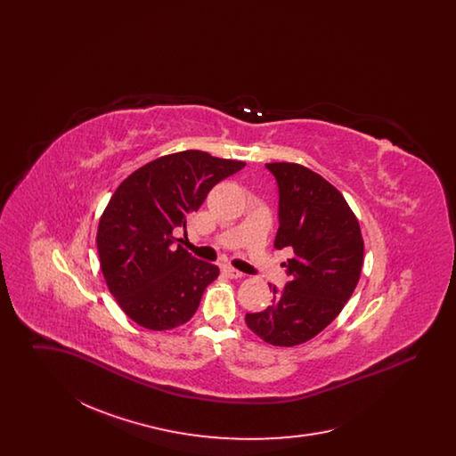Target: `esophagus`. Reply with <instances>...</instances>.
Returning a JSON list of instances; mask_svg holds the SVG:
<instances>
[{"mask_svg": "<svg viewBox=\"0 0 456 456\" xmlns=\"http://www.w3.org/2000/svg\"><path fill=\"white\" fill-rule=\"evenodd\" d=\"M222 272H224V275H227L229 279H242V277H244L242 272H239V270L229 266V265H224V266H222Z\"/></svg>", "mask_w": 456, "mask_h": 456, "instance_id": "esophagus-1", "label": "esophagus"}]
</instances>
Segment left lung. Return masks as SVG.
Masks as SVG:
<instances>
[{
  "label": "left lung",
  "instance_id": "1",
  "mask_svg": "<svg viewBox=\"0 0 456 456\" xmlns=\"http://www.w3.org/2000/svg\"><path fill=\"white\" fill-rule=\"evenodd\" d=\"M279 188L275 248H290L289 282L273 289L265 311L248 313L246 325L277 347L299 346L325 330L359 282L364 240L346 198L320 174L290 162L265 164Z\"/></svg>",
  "mask_w": 456,
  "mask_h": 456
}]
</instances>
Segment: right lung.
Listing matches in <instances>:
<instances>
[{
	"mask_svg": "<svg viewBox=\"0 0 456 456\" xmlns=\"http://www.w3.org/2000/svg\"><path fill=\"white\" fill-rule=\"evenodd\" d=\"M246 164L200 151L171 153L128 175L99 222L97 251L110 294L134 323L173 330L193 318L217 265L198 260L184 231L210 190Z\"/></svg>",
	"mask_w": 456,
	"mask_h": 456,
	"instance_id": "right-lung-1",
	"label": "right lung"
}]
</instances>
